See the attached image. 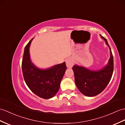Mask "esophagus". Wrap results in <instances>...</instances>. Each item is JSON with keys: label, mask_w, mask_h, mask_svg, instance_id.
<instances>
[{"label": "esophagus", "mask_w": 125, "mask_h": 125, "mask_svg": "<svg viewBox=\"0 0 125 125\" xmlns=\"http://www.w3.org/2000/svg\"><path fill=\"white\" fill-rule=\"evenodd\" d=\"M66 64L67 68H71L74 65V62L72 58H68L66 59Z\"/></svg>", "instance_id": "34e87169"}]
</instances>
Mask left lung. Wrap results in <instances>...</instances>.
Here are the masks:
<instances>
[{
    "instance_id": "1",
    "label": "left lung",
    "mask_w": 125,
    "mask_h": 125,
    "mask_svg": "<svg viewBox=\"0 0 125 125\" xmlns=\"http://www.w3.org/2000/svg\"><path fill=\"white\" fill-rule=\"evenodd\" d=\"M100 36L110 49V57L107 65L97 71L77 65L72 68L76 85L83 95L87 96H94L101 93L108 85L114 72V59L111 48L106 39L101 35Z\"/></svg>"
}]
</instances>
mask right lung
Returning a JSON list of instances; mask_svg holds the SVG:
<instances>
[{"label": "right lung", "mask_w": 125, "mask_h": 125, "mask_svg": "<svg viewBox=\"0 0 125 125\" xmlns=\"http://www.w3.org/2000/svg\"><path fill=\"white\" fill-rule=\"evenodd\" d=\"M33 39L24 49L22 63L23 77L27 86L33 93L41 98L49 99L55 95L59 89L67 69L66 63L47 69L36 67L32 62L30 55L29 48Z\"/></svg>", "instance_id": "right-lung-1"}]
</instances>
